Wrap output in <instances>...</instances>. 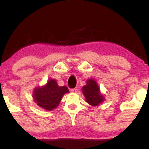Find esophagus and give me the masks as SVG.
I'll use <instances>...</instances> for the list:
<instances>
[{
  "label": "esophagus",
  "mask_w": 149,
  "mask_h": 149,
  "mask_svg": "<svg viewBox=\"0 0 149 149\" xmlns=\"http://www.w3.org/2000/svg\"><path fill=\"white\" fill-rule=\"evenodd\" d=\"M71 92H73V93H77L78 92V90L77 88H73L71 90Z\"/></svg>",
  "instance_id": "1"
}]
</instances>
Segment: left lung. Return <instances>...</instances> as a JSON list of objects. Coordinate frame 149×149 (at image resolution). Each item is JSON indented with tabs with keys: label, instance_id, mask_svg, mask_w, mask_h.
<instances>
[{
	"label": "left lung",
	"instance_id": "1",
	"mask_svg": "<svg viewBox=\"0 0 149 149\" xmlns=\"http://www.w3.org/2000/svg\"><path fill=\"white\" fill-rule=\"evenodd\" d=\"M82 92L86 102L93 107L100 105L105 100L104 95L100 92V87L94 78L87 80L86 85L82 88Z\"/></svg>",
	"mask_w": 149,
	"mask_h": 149
}]
</instances>
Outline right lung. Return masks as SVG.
I'll return each instance as SVG.
<instances>
[{
    "label": "right lung",
    "instance_id": "1",
    "mask_svg": "<svg viewBox=\"0 0 149 149\" xmlns=\"http://www.w3.org/2000/svg\"><path fill=\"white\" fill-rule=\"evenodd\" d=\"M69 92L67 87L59 86L56 80L49 79L45 85L34 88L32 96L38 106L52 111L58 107L64 94Z\"/></svg>",
    "mask_w": 149,
    "mask_h": 149
}]
</instances>
